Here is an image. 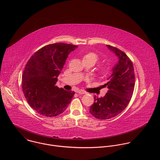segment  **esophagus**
I'll list each match as a JSON object with an SVG mask.
<instances>
[{
    "label": "esophagus",
    "mask_w": 160,
    "mask_h": 160,
    "mask_svg": "<svg viewBox=\"0 0 160 160\" xmlns=\"http://www.w3.org/2000/svg\"><path fill=\"white\" fill-rule=\"evenodd\" d=\"M77 92L78 93H79V94H85L86 93V92H84V91H82V90H79V91H78Z\"/></svg>",
    "instance_id": "1"
}]
</instances>
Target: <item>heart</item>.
<instances>
[{
	"mask_svg": "<svg viewBox=\"0 0 160 160\" xmlns=\"http://www.w3.org/2000/svg\"><path fill=\"white\" fill-rule=\"evenodd\" d=\"M98 56L95 53H92V52L84 55L83 57V60H91L94 62V63H95L98 61ZM108 71V68L107 67H105L101 69L100 72L102 75L105 76L107 74Z\"/></svg>",
	"mask_w": 160,
	"mask_h": 160,
	"instance_id": "heart-1",
	"label": "heart"
}]
</instances>
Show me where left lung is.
<instances>
[{"mask_svg": "<svg viewBox=\"0 0 160 160\" xmlns=\"http://www.w3.org/2000/svg\"><path fill=\"white\" fill-rule=\"evenodd\" d=\"M117 56L118 61L112 69L105 86L108 91L103 97H94L89 113L95 118L108 119L121 113L128 106L132 96L135 75L132 62L119 49L106 45Z\"/></svg>", "mask_w": 160, "mask_h": 160, "instance_id": "obj_1", "label": "left lung"}]
</instances>
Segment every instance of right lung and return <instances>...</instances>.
<instances>
[{
	"label": "right lung",
	"mask_w": 160,
	"mask_h": 160,
	"mask_svg": "<svg viewBox=\"0 0 160 160\" xmlns=\"http://www.w3.org/2000/svg\"><path fill=\"white\" fill-rule=\"evenodd\" d=\"M77 46L56 43L37 51L26 65L22 77V89L29 105L46 117L62 114L70 103L74 92L58 88L57 77L68 55Z\"/></svg>",
	"instance_id": "1"
}]
</instances>
